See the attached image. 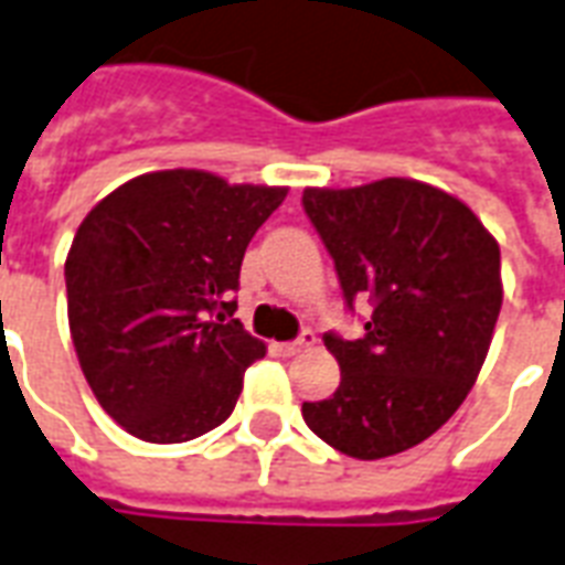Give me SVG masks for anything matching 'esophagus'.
Listing matches in <instances>:
<instances>
[{"label": "esophagus", "instance_id": "esophagus-1", "mask_svg": "<svg viewBox=\"0 0 565 565\" xmlns=\"http://www.w3.org/2000/svg\"><path fill=\"white\" fill-rule=\"evenodd\" d=\"M309 345H316V333H312V330H303V333H300L295 342H277V345H274V351H277V354H282V358H295V354H300V351Z\"/></svg>", "mask_w": 565, "mask_h": 565}]
</instances>
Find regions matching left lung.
I'll list each match as a JSON object with an SVG mask.
<instances>
[{
    "label": "left lung",
    "instance_id": "left-lung-1",
    "mask_svg": "<svg viewBox=\"0 0 565 565\" xmlns=\"http://www.w3.org/2000/svg\"><path fill=\"white\" fill-rule=\"evenodd\" d=\"M348 312L369 300L363 337L324 333L342 379L303 402L318 438L351 459L417 447L473 387L498 324L500 247L465 202L411 178L303 190Z\"/></svg>",
    "mask_w": 565,
    "mask_h": 565
}]
</instances>
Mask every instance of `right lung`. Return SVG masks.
Here are the masks:
<instances>
[{"label":"right lung","instance_id":"right-lung-1","mask_svg":"<svg viewBox=\"0 0 565 565\" xmlns=\"http://www.w3.org/2000/svg\"><path fill=\"white\" fill-rule=\"evenodd\" d=\"M286 186L199 169L148 172L79 223L65 262L67 321L100 408L151 444H181L235 411L265 342L232 316L247 244Z\"/></svg>","mask_w":565,"mask_h":565}]
</instances>
